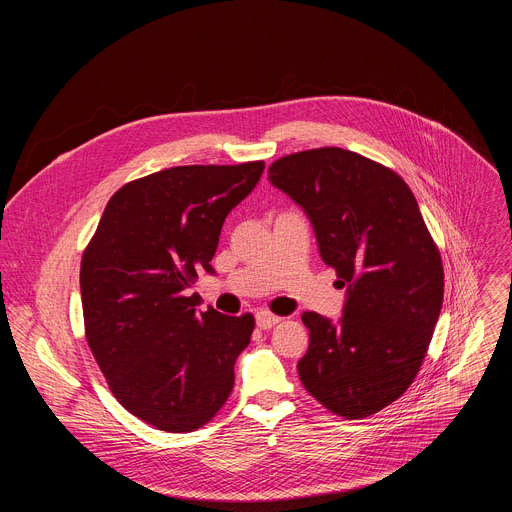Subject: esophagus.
Here are the masks:
<instances>
[{
    "label": "esophagus",
    "instance_id": "obj_1",
    "mask_svg": "<svg viewBox=\"0 0 512 512\" xmlns=\"http://www.w3.org/2000/svg\"><path fill=\"white\" fill-rule=\"evenodd\" d=\"M257 326L261 328V330H269V328H273L275 324H279L281 322V318L279 316H275V314H271V312H267V310H261V312H257Z\"/></svg>",
    "mask_w": 512,
    "mask_h": 512
}]
</instances>
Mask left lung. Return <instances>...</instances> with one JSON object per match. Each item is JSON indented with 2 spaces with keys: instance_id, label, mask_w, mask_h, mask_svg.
<instances>
[{
  "instance_id": "8db88e82",
  "label": "left lung",
  "mask_w": 512,
  "mask_h": 512,
  "mask_svg": "<svg viewBox=\"0 0 512 512\" xmlns=\"http://www.w3.org/2000/svg\"><path fill=\"white\" fill-rule=\"evenodd\" d=\"M269 180L306 210L324 263L348 287L338 324L302 314L310 346L300 381L328 411L369 417L421 369L444 302L440 249L405 180L356 152L289 154L269 166Z\"/></svg>"
}]
</instances>
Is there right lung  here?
I'll list each match as a JSON object with an SVG mask.
<instances>
[{
	"label": "right lung",
	"mask_w": 512,
	"mask_h": 512,
	"mask_svg": "<svg viewBox=\"0 0 512 512\" xmlns=\"http://www.w3.org/2000/svg\"><path fill=\"white\" fill-rule=\"evenodd\" d=\"M265 164L176 166L121 186L81 261L85 336L115 399L162 431L188 433L227 403L253 314L198 312L227 214Z\"/></svg>",
	"instance_id": "obj_1"
}]
</instances>
